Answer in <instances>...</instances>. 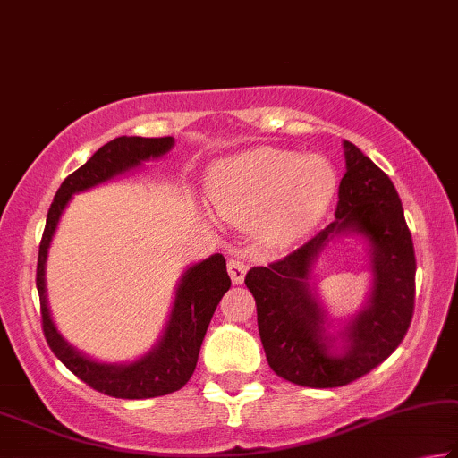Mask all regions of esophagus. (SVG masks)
<instances>
[{"mask_svg":"<svg viewBox=\"0 0 458 458\" xmlns=\"http://www.w3.org/2000/svg\"><path fill=\"white\" fill-rule=\"evenodd\" d=\"M227 270H229L231 283L242 284L243 278H245V272H248V266H245V262H242V259L231 258L229 262H227Z\"/></svg>","mask_w":458,"mask_h":458,"instance_id":"1","label":"esophagus"}]
</instances>
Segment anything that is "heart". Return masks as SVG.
I'll return each mask as SVG.
<instances>
[{"label": "heart", "instance_id": "obj_1", "mask_svg": "<svg viewBox=\"0 0 458 458\" xmlns=\"http://www.w3.org/2000/svg\"><path fill=\"white\" fill-rule=\"evenodd\" d=\"M335 186L327 159L262 147L216 167L210 199L225 219L258 223L259 239L278 248L321 219Z\"/></svg>", "mask_w": 458, "mask_h": 458}]
</instances>
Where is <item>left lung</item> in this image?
I'll list each match as a JSON object with an SVG mask.
<instances>
[{
	"mask_svg": "<svg viewBox=\"0 0 458 458\" xmlns=\"http://www.w3.org/2000/svg\"><path fill=\"white\" fill-rule=\"evenodd\" d=\"M344 156L335 221L286 258L245 274L270 369L311 389L348 385L386 360L407 334L416 301V253L397 190L350 140H344ZM346 233L369 242L373 291L341 333L343 352H335L331 342L336 338L325 332V312L308 276L320 250Z\"/></svg>",
	"mask_w": 458,
	"mask_h": 458,
	"instance_id": "1",
	"label": "left lung"
}]
</instances>
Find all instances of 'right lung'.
Segmentation results:
<instances>
[{"instance_id": "right-lung-1", "label": "right lung", "mask_w": 458, "mask_h": 458, "mask_svg": "<svg viewBox=\"0 0 458 458\" xmlns=\"http://www.w3.org/2000/svg\"><path fill=\"white\" fill-rule=\"evenodd\" d=\"M174 147V137H118L100 147L80 170L67 175L48 208L45 233L40 239L37 288L40 297L42 332L53 354L77 378L104 395L118 399H149L174 393L184 386L199 362V352L207 327L223 294L229 291L231 278L221 253L190 266L175 291L174 307L161 340L145 356L129 364H104L83 356L69 346L57 332L47 302L45 266L51 239L67 202L75 192L104 184L116 175L135 170L147 159L165 156Z\"/></svg>"}]
</instances>
